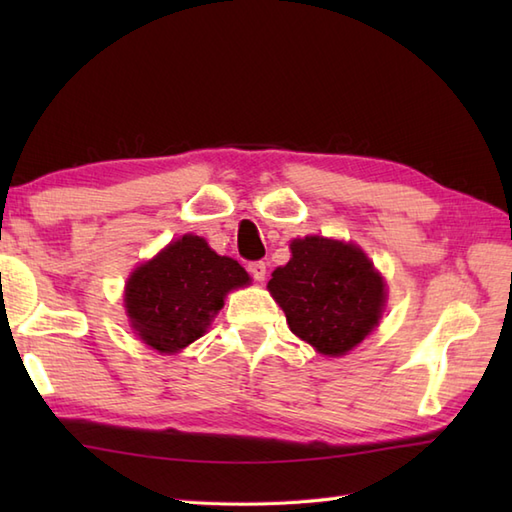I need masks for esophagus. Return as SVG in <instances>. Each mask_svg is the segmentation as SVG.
<instances>
[{"instance_id":"1","label":"esophagus","mask_w":512,"mask_h":512,"mask_svg":"<svg viewBox=\"0 0 512 512\" xmlns=\"http://www.w3.org/2000/svg\"><path fill=\"white\" fill-rule=\"evenodd\" d=\"M248 273L253 275L255 281H264L266 279V264L264 262H250L248 264Z\"/></svg>"}]
</instances>
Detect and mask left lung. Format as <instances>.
I'll return each mask as SVG.
<instances>
[{"label":"left lung","instance_id":"left-lung-1","mask_svg":"<svg viewBox=\"0 0 512 512\" xmlns=\"http://www.w3.org/2000/svg\"><path fill=\"white\" fill-rule=\"evenodd\" d=\"M290 250V262L268 281L290 330L321 354L350 352L383 314V279L352 244L306 237L295 239Z\"/></svg>","mask_w":512,"mask_h":512}]
</instances>
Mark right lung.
<instances>
[{"label":"right lung","instance_id":"1","mask_svg":"<svg viewBox=\"0 0 512 512\" xmlns=\"http://www.w3.org/2000/svg\"><path fill=\"white\" fill-rule=\"evenodd\" d=\"M248 275L198 235H184L127 281L125 306L134 330L158 352H178L206 332L228 290Z\"/></svg>","mask_w":512,"mask_h":512}]
</instances>
